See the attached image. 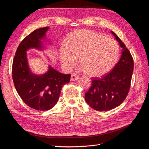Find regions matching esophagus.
I'll return each mask as SVG.
<instances>
[{
	"label": "esophagus",
	"instance_id": "1",
	"mask_svg": "<svg viewBox=\"0 0 149 149\" xmlns=\"http://www.w3.org/2000/svg\"><path fill=\"white\" fill-rule=\"evenodd\" d=\"M79 78V76L78 75H77L76 74H72L71 76V81H76L78 80Z\"/></svg>",
	"mask_w": 149,
	"mask_h": 149
}]
</instances>
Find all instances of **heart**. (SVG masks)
<instances>
[{
    "label": "heart",
    "instance_id": "heart-1",
    "mask_svg": "<svg viewBox=\"0 0 149 149\" xmlns=\"http://www.w3.org/2000/svg\"><path fill=\"white\" fill-rule=\"evenodd\" d=\"M119 55L116 41L90 30H79L67 35L58 49L62 67L71 70L78 63L92 77H100L114 68Z\"/></svg>",
    "mask_w": 149,
    "mask_h": 149
}]
</instances>
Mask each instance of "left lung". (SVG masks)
I'll use <instances>...</instances> for the list:
<instances>
[{"label": "left lung", "instance_id": "obj_1", "mask_svg": "<svg viewBox=\"0 0 149 149\" xmlns=\"http://www.w3.org/2000/svg\"><path fill=\"white\" fill-rule=\"evenodd\" d=\"M122 47L119 61L102 78H93L92 86L85 93V100L92 108L107 111L121 104L128 94L134 68L133 57L125 45L112 31Z\"/></svg>", "mask_w": 149, "mask_h": 149}]
</instances>
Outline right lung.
Here are the masks:
<instances>
[{"label": "right lung", "mask_w": 149, "mask_h": 149, "mask_svg": "<svg viewBox=\"0 0 149 149\" xmlns=\"http://www.w3.org/2000/svg\"><path fill=\"white\" fill-rule=\"evenodd\" d=\"M49 27L35 30L24 38L17 47L12 65V78L16 90L30 108L37 111L49 110L57 103L62 87L70 81L71 74H64L49 66L43 75L32 74L29 70L26 51L32 47L41 49L40 40Z\"/></svg>", "instance_id": "add662e5"}]
</instances>
